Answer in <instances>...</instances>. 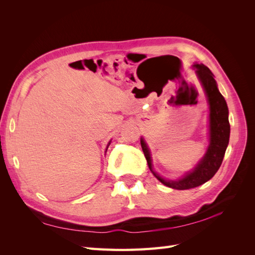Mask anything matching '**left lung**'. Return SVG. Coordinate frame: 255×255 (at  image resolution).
I'll list each match as a JSON object with an SVG mask.
<instances>
[{
    "label": "left lung",
    "mask_w": 255,
    "mask_h": 255,
    "mask_svg": "<svg viewBox=\"0 0 255 255\" xmlns=\"http://www.w3.org/2000/svg\"><path fill=\"white\" fill-rule=\"evenodd\" d=\"M194 68L199 81L202 84L208 105H210V128H208L210 144H208V148L202 159L197 164L194 170L189 171L181 179H177L175 181L166 180L153 170L150 150L143 138H140V144L146 163H148V166L154 176L166 186L179 190L195 188L211 180L221 166L230 139L228 105L225 98L222 97L218 90L217 83L214 79V74L203 64H195Z\"/></svg>",
    "instance_id": "8db88e82"
}]
</instances>
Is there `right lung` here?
<instances>
[{
  "mask_svg": "<svg viewBox=\"0 0 255 255\" xmlns=\"http://www.w3.org/2000/svg\"><path fill=\"white\" fill-rule=\"evenodd\" d=\"M110 144H111V141L109 142V144H107V148H109V145H110ZM106 150H107V149H106Z\"/></svg>",
  "mask_w": 255,
  "mask_h": 255,
  "instance_id": "1",
  "label": "right lung"
}]
</instances>
